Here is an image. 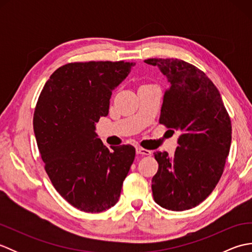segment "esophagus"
I'll list each match as a JSON object with an SVG mask.
<instances>
[{
	"label": "esophagus",
	"instance_id": "esophagus-1",
	"mask_svg": "<svg viewBox=\"0 0 252 252\" xmlns=\"http://www.w3.org/2000/svg\"><path fill=\"white\" fill-rule=\"evenodd\" d=\"M136 154H140V155H145V156H149V155H152V152L148 151V149H145L143 147H136Z\"/></svg>",
	"mask_w": 252,
	"mask_h": 252
}]
</instances>
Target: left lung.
<instances>
[{
	"label": "left lung",
	"mask_w": 252,
	"mask_h": 252,
	"mask_svg": "<svg viewBox=\"0 0 252 252\" xmlns=\"http://www.w3.org/2000/svg\"><path fill=\"white\" fill-rule=\"evenodd\" d=\"M168 79L159 123L180 132L173 156L154 153V199L172 211L194 208L211 194L223 173L232 125L220 93L205 72L178 58H149ZM174 132V131H173Z\"/></svg>",
	"instance_id": "left-lung-1"
}]
</instances>
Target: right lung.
I'll list each match as a JSON object with an SVG mask.
<instances>
[{
    "label": "right lung",
    "instance_id": "1",
    "mask_svg": "<svg viewBox=\"0 0 252 252\" xmlns=\"http://www.w3.org/2000/svg\"><path fill=\"white\" fill-rule=\"evenodd\" d=\"M135 63H70L47 80L33 115V130L45 171L55 189L84 212H101L119 200L135 148H107L95 133L115 90Z\"/></svg>",
    "mask_w": 252,
    "mask_h": 252
}]
</instances>
